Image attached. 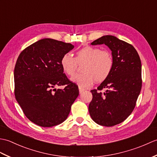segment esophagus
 Segmentation results:
<instances>
[{"label":"esophagus","instance_id":"esophagus-1","mask_svg":"<svg viewBox=\"0 0 157 157\" xmlns=\"http://www.w3.org/2000/svg\"><path fill=\"white\" fill-rule=\"evenodd\" d=\"M84 89L82 88L81 87H79V93H80V94H81L82 92H84Z\"/></svg>","mask_w":157,"mask_h":157}]
</instances>
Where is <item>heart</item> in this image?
<instances>
[{
    "instance_id": "b5f03b06",
    "label": "heart",
    "mask_w": 157,
    "mask_h": 157,
    "mask_svg": "<svg viewBox=\"0 0 157 157\" xmlns=\"http://www.w3.org/2000/svg\"><path fill=\"white\" fill-rule=\"evenodd\" d=\"M82 63H84L82 69L84 73L73 76L71 80L79 87L87 88L94 80L101 82L108 78L113 69L114 60L110 52L86 46L75 52V58L69 54H65L60 61L63 71L68 76L74 74L78 65Z\"/></svg>"
}]
</instances>
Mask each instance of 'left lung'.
I'll return each mask as SVG.
<instances>
[{
    "instance_id": "8db88e82",
    "label": "left lung",
    "mask_w": 157,
    "mask_h": 157,
    "mask_svg": "<svg viewBox=\"0 0 157 157\" xmlns=\"http://www.w3.org/2000/svg\"><path fill=\"white\" fill-rule=\"evenodd\" d=\"M105 44L111 51L114 66L111 74L97 90H92L89 113L97 124L111 127L123 122L134 110L142 88V65L132 44L106 35L92 45ZM105 91L102 93L100 90Z\"/></svg>"
}]
</instances>
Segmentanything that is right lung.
Masks as SVG:
<instances>
[{
  "mask_svg": "<svg viewBox=\"0 0 157 157\" xmlns=\"http://www.w3.org/2000/svg\"><path fill=\"white\" fill-rule=\"evenodd\" d=\"M74 48L70 43L44 38L20 53L14 69L15 96L27 118L50 128L67 118L78 87L63 73L60 61ZM66 85L63 90L56 86Z\"/></svg>",
  "mask_w": 157,
  "mask_h": 157,
  "instance_id": "add662e5",
  "label": "right lung"
}]
</instances>
